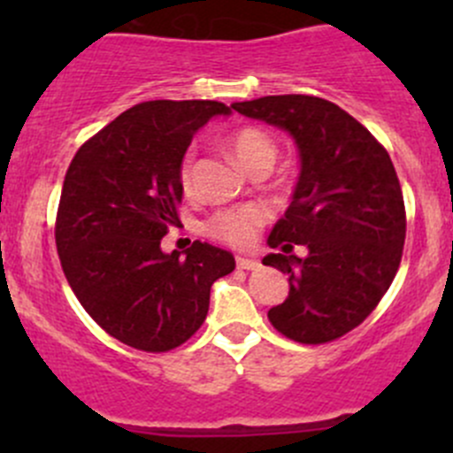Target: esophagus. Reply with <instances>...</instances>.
<instances>
[{
	"mask_svg": "<svg viewBox=\"0 0 453 453\" xmlns=\"http://www.w3.org/2000/svg\"><path fill=\"white\" fill-rule=\"evenodd\" d=\"M236 265H239V269H256V267H260L258 260L248 258V256H239V258H236Z\"/></svg>",
	"mask_w": 453,
	"mask_h": 453,
	"instance_id": "obj_1",
	"label": "esophagus"
}]
</instances>
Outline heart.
Listing matches in <instances>:
<instances>
[{"instance_id": "b5f03b06", "label": "heart", "mask_w": 453, "mask_h": 453, "mask_svg": "<svg viewBox=\"0 0 453 453\" xmlns=\"http://www.w3.org/2000/svg\"><path fill=\"white\" fill-rule=\"evenodd\" d=\"M232 153H234L236 162L250 171L256 164H273L276 159V144L272 138L256 129H243L234 135L230 142ZM181 188L190 190L193 186V159L186 157L181 164L180 173ZM267 210L263 205H243V208L226 210V212L214 214L208 221V232L217 239L226 241V243L236 245V248H245L254 241L256 230L267 221Z\"/></svg>"}]
</instances>
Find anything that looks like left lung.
Listing matches in <instances>:
<instances>
[{
	"instance_id": "1",
	"label": "left lung",
	"mask_w": 453,
	"mask_h": 453,
	"mask_svg": "<svg viewBox=\"0 0 453 453\" xmlns=\"http://www.w3.org/2000/svg\"><path fill=\"white\" fill-rule=\"evenodd\" d=\"M232 109L287 131L300 173L263 265L289 273V296L269 309L273 328L303 344L353 331L379 304L405 243L403 193L388 150L350 113L315 96H263ZM304 244L308 256L290 254Z\"/></svg>"
}]
</instances>
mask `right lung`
<instances>
[{"instance_id": "add662e5", "label": "right lung", "mask_w": 453, "mask_h": 453, "mask_svg": "<svg viewBox=\"0 0 453 453\" xmlns=\"http://www.w3.org/2000/svg\"><path fill=\"white\" fill-rule=\"evenodd\" d=\"M217 100H149L87 140L67 168L57 214V250L67 282L98 326L122 344L164 353L203 324L210 287L234 269L227 250L195 241L162 252L180 226V173L190 140Z\"/></svg>"}]
</instances>
